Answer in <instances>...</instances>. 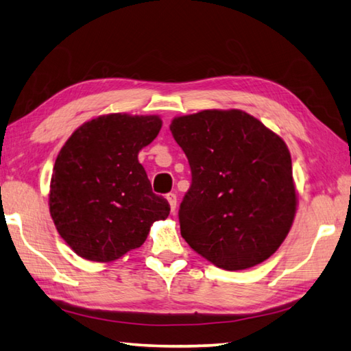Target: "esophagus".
Listing matches in <instances>:
<instances>
[{"instance_id":"obj_1","label":"esophagus","mask_w":351,"mask_h":351,"mask_svg":"<svg viewBox=\"0 0 351 351\" xmlns=\"http://www.w3.org/2000/svg\"><path fill=\"white\" fill-rule=\"evenodd\" d=\"M166 197H167V201L170 204L171 211H175L176 210V195L175 193H169Z\"/></svg>"}]
</instances>
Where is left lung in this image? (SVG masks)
<instances>
[{"label": "left lung", "mask_w": 351, "mask_h": 351, "mask_svg": "<svg viewBox=\"0 0 351 351\" xmlns=\"http://www.w3.org/2000/svg\"><path fill=\"white\" fill-rule=\"evenodd\" d=\"M170 130L191 169L180 205L185 242L226 271L269 258L297 211L286 143L239 109L176 117Z\"/></svg>", "instance_id": "8db88e82"}]
</instances>
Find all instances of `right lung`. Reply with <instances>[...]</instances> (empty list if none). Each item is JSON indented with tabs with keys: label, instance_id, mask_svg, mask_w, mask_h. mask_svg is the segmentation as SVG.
Here are the masks:
<instances>
[{
	"label": "right lung",
	"instance_id": "obj_1",
	"mask_svg": "<svg viewBox=\"0 0 351 351\" xmlns=\"http://www.w3.org/2000/svg\"><path fill=\"white\" fill-rule=\"evenodd\" d=\"M158 115L108 114L75 129L54 162L50 215L68 246L91 262L140 248L170 205L150 187L138 152L152 143Z\"/></svg>",
	"mask_w": 351,
	"mask_h": 351
}]
</instances>
